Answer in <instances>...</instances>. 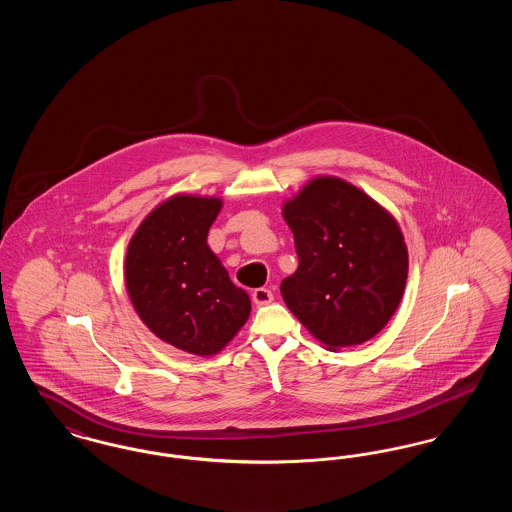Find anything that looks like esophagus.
I'll list each match as a JSON object with an SVG mask.
<instances>
[{"mask_svg":"<svg viewBox=\"0 0 512 512\" xmlns=\"http://www.w3.org/2000/svg\"><path fill=\"white\" fill-rule=\"evenodd\" d=\"M251 297H253L255 305H268V303H272L274 293L270 292L268 288H257Z\"/></svg>","mask_w":512,"mask_h":512,"instance_id":"34e87169","label":"esophagus"}]
</instances>
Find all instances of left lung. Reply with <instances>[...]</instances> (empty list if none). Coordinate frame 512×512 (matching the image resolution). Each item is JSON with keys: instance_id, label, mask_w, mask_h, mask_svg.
<instances>
[{"instance_id": "obj_1", "label": "left lung", "mask_w": 512, "mask_h": 512, "mask_svg": "<svg viewBox=\"0 0 512 512\" xmlns=\"http://www.w3.org/2000/svg\"><path fill=\"white\" fill-rule=\"evenodd\" d=\"M299 267L280 292L328 349L374 338L395 313L409 255L399 224L359 188L334 176L311 180L284 205Z\"/></svg>"}]
</instances>
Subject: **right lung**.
<instances>
[{
  "instance_id": "1",
  "label": "right lung",
  "mask_w": 512,
  "mask_h": 512,
  "mask_svg": "<svg viewBox=\"0 0 512 512\" xmlns=\"http://www.w3.org/2000/svg\"><path fill=\"white\" fill-rule=\"evenodd\" d=\"M219 197L174 195L153 209L132 236L124 278L136 313L163 341L194 355H215L251 311L207 245Z\"/></svg>"
}]
</instances>
